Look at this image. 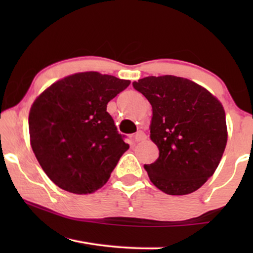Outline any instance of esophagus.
<instances>
[{
    "mask_svg": "<svg viewBox=\"0 0 253 253\" xmlns=\"http://www.w3.org/2000/svg\"><path fill=\"white\" fill-rule=\"evenodd\" d=\"M132 139L134 143H138V141H143L146 139V134H145L143 131H138V132L136 134H133Z\"/></svg>",
    "mask_w": 253,
    "mask_h": 253,
    "instance_id": "34e87169",
    "label": "esophagus"
}]
</instances>
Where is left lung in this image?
I'll return each instance as SVG.
<instances>
[{
    "label": "left lung",
    "instance_id": "left-lung-1",
    "mask_svg": "<svg viewBox=\"0 0 253 253\" xmlns=\"http://www.w3.org/2000/svg\"><path fill=\"white\" fill-rule=\"evenodd\" d=\"M132 85L152 106L150 138L159 158L144 166L151 182L167 195L195 192L216 170L226 148L222 103L197 83L171 75Z\"/></svg>",
    "mask_w": 253,
    "mask_h": 253
}]
</instances>
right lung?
Here are the masks:
<instances>
[{
  "instance_id": "1",
  "label": "right lung",
  "mask_w": 253,
  "mask_h": 253,
  "mask_svg": "<svg viewBox=\"0 0 253 253\" xmlns=\"http://www.w3.org/2000/svg\"><path fill=\"white\" fill-rule=\"evenodd\" d=\"M130 83L96 71L78 72L53 83L34 100L29 114L31 147L58 188L88 195L108 182L129 145L107 105Z\"/></svg>"
}]
</instances>
